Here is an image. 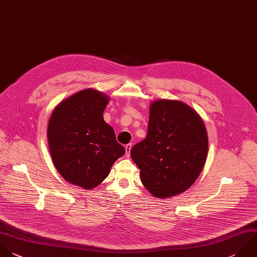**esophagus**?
<instances>
[{
	"mask_svg": "<svg viewBox=\"0 0 257 257\" xmlns=\"http://www.w3.org/2000/svg\"><path fill=\"white\" fill-rule=\"evenodd\" d=\"M132 144H127L126 146H125V156L126 157H130L131 156V150H132Z\"/></svg>",
	"mask_w": 257,
	"mask_h": 257,
	"instance_id": "1",
	"label": "esophagus"
}]
</instances>
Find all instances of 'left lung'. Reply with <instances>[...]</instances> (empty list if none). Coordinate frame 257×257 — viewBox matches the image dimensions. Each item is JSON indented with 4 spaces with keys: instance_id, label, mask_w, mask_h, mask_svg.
Listing matches in <instances>:
<instances>
[{
    "instance_id": "obj_1",
    "label": "left lung",
    "mask_w": 257,
    "mask_h": 257,
    "mask_svg": "<svg viewBox=\"0 0 257 257\" xmlns=\"http://www.w3.org/2000/svg\"><path fill=\"white\" fill-rule=\"evenodd\" d=\"M203 120L178 100H157L150 108L147 138L131 151L141 180L155 197L178 195L199 177L207 158Z\"/></svg>"
}]
</instances>
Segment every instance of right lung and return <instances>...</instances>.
<instances>
[{"mask_svg": "<svg viewBox=\"0 0 257 257\" xmlns=\"http://www.w3.org/2000/svg\"><path fill=\"white\" fill-rule=\"evenodd\" d=\"M107 102L103 93L85 89L59 103L49 120L48 143L55 168L67 182L84 189L101 183L125 153L103 119Z\"/></svg>", "mask_w": 257, "mask_h": 257, "instance_id": "1", "label": "right lung"}]
</instances>
